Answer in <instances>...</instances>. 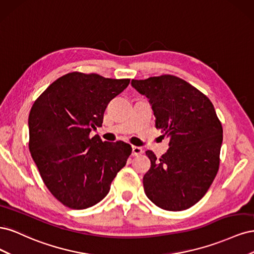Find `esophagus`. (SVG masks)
I'll return each instance as SVG.
<instances>
[{
    "instance_id": "esophagus-1",
    "label": "esophagus",
    "mask_w": 254,
    "mask_h": 254,
    "mask_svg": "<svg viewBox=\"0 0 254 254\" xmlns=\"http://www.w3.org/2000/svg\"><path fill=\"white\" fill-rule=\"evenodd\" d=\"M143 152V149L139 146H132V156H139Z\"/></svg>"
}]
</instances>
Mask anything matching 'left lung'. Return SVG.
Wrapping results in <instances>:
<instances>
[{"mask_svg": "<svg viewBox=\"0 0 254 254\" xmlns=\"http://www.w3.org/2000/svg\"><path fill=\"white\" fill-rule=\"evenodd\" d=\"M149 99L156 128L170 137V148L143 177L145 194L166 211L187 210L204 196L218 172L222 127L211 101L186 80L162 75L131 80Z\"/></svg>", "mask_w": 254, "mask_h": 254, "instance_id": "8db88e82", "label": "left lung"}]
</instances>
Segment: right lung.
<instances>
[{
	"label": "right lung",
	"instance_id": "obj_1",
	"mask_svg": "<svg viewBox=\"0 0 254 254\" xmlns=\"http://www.w3.org/2000/svg\"><path fill=\"white\" fill-rule=\"evenodd\" d=\"M129 81L72 72L50 84L30 109V155L49 190L67 207L82 210L101 201L131 155L125 142L90 136Z\"/></svg>",
	"mask_w": 254,
	"mask_h": 254
}]
</instances>
